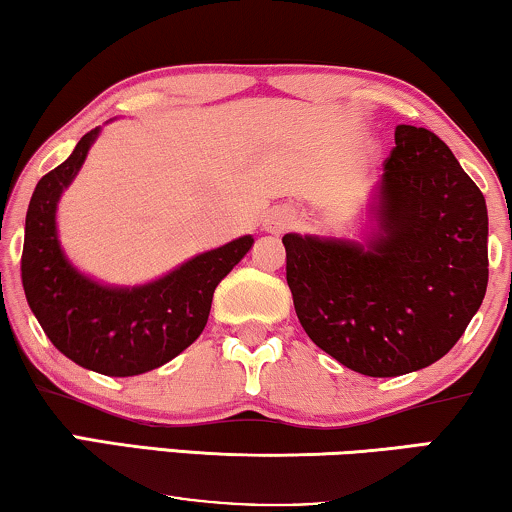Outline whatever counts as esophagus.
<instances>
[{"mask_svg":"<svg viewBox=\"0 0 512 512\" xmlns=\"http://www.w3.org/2000/svg\"><path fill=\"white\" fill-rule=\"evenodd\" d=\"M294 225V211L292 208H273L264 215V232L269 234H283Z\"/></svg>","mask_w":512,"mask_h":512,"instance_id":"obj_1","label":"esophagus"}]
</instances>
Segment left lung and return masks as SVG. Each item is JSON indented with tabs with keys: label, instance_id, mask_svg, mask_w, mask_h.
I'll return each instance as SVG.
<instances>
[{
	"label": "left lung",
	"instance_id": "8db88e82",
	"mask_svg": "<svg viewBox=\"0 0 512 512\" xmlns=\"http://www.w3.org/2000/svg\"><path fill=\"white\" fill-rule=\"evenodd\" d=\"M369 250L285 234V278L311 341L348 369L392 378L459 341L485 299L487 206L452 150L399 125Z\"/></svg>",
	"mask_w": 512,
	"mask_h": 512
}]
</instances>
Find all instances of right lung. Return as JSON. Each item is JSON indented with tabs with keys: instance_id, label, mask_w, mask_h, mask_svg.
Masks as SVG:
<instances>
[{
	"instance_id": "add662e5",
	"label": "right lung",
	"mask_w": 512,
	"mask_h": 512,
	"mask_svg": "<svg viewBox=\"0 0 512 512\" xmlns=\"http://www.w3.org/2000/svg\"><path fill=\"white\" fill-rule=\"evenodd\" d=\"M97 132L90 129L69 160L34 187L20 273L27 304L50 343L83 369L125 378L167 364L197 341L211 313L215 287L241 262L253 239L241 236L134 290H113L81 276L57 243L55 208Z\"/></svg>"
}]
</instances>
